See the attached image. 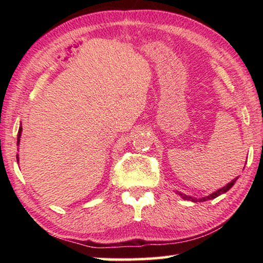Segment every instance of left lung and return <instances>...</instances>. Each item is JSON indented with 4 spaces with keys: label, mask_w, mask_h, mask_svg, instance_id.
Here are the masks:
<instances>
[{
    "label": "left lung",
    "mask_w": 263,
    "mask_h": 263,
    "mask_svg": "<svg viewBox=\"0 0 263 263\" xmlns=\"http://www.w3.org/2000/svg\"><path fill=\"white\" fill-rule=\"evenodd\" d=\"M237 181V179H234V180H232L230 182L229 184H226L225 186H222L221 189H219V190H217L216 193H213V194H211L210 196H208V197H204V198H201V199H197V198H193V197H189V196H186V195H184V194H181V193H179V195H181L182 196V198H184V199H188V201H193V202H205V201H208V199H212V198H216V197H218V196L219 195H221V194H224V193H226V191L228 190H230L231 188H232L233 186V184H234V182Z\"/></svg>",
    "instance_id": "left-lung-1"
}]
</instances>
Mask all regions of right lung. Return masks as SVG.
<instances>
[{
  "label": "right lung",
  "instance_id": "right-lung-1",
  "mask_svg": "<svg viewBox=\"0 0 263 263\" xmlns=\"http://www.w3.org/2000/svg\"><path fill=\"white\" fill-rule=\"evenodd\" d=\"M21 133H22V125L18 130V137H17V144H20V138H21ZM17 159H18V154H17Z\"/></svg>",
  "mask_w": 263,
  "mask_h": 263
}]
</instances>
